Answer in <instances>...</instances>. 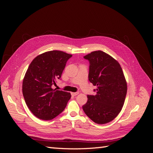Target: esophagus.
Masks as SVG:
<instances>
[{
  "instance_id": "esophagus-1",
  "label": "esophagus",
  "mask_w": 153,
  "mask_h": 153,
  "mask_svg": "<svg viewBox=\"0 0 153 153\" xmlns=\"http://www.w3.org/2000/svg\"><path fill=\"white\" fill-rule=\"evenodd\" d=\"M71 94L73 96H77L78 94V92H71Z\"/></svg>"
}]
</instances>
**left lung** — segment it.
I'll return each instance as SVG.
<instances>
[{
    "instance_id": "1",
    "label": "left lung",
    "mask_w": 153,
    "mask_h": 153,
    "mask_svg": "<svg viewBox=\"0 0 153 153\" xmlns=\"http://www.w3.org/2000/svg\"><path fill=\"white\" fill-rule=\"evenodd\" d=\"M89 61V80L97 89L88 95L82 108L96 124L112 121L121 112L127 92V83L119 63L103 51L92 52L84 57Z\"/></svg>"
}]
</instances>
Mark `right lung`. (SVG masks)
Listing matches in <instances>:
<instances>
[{
	"label": "right lung",
	"mask_w": 153,
	"mask_h": 153,
	"mask_svg": "<svg viewBox=\"0 0 153 153\" xmlns=\"http://www.w3.org/2000/svg\"><path fill=\"white\" fill-rule=\"evenodd\" d=\"M72 55L52 50L38 55L27 69L22 83L25 103L36 117L51 120L66 108L70 92L52 89L60 79L68 60Z\"/></svg>",
	"instance_id": "1"
}]
</instances>
